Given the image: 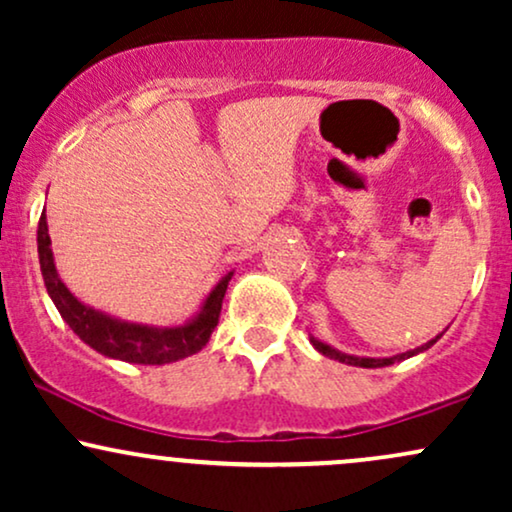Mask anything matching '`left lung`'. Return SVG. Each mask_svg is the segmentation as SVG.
Segmentation results:
<instances>
[{
	"label": "left lung",
	"instance_id": "left-lung-1",
	"mask_svg": "<svg viewBox=\"0 0 512 512\" xmlns=\"http://www.w3.org/2000/svg\"><path fill=\"white\" fill-rule=\"evenodd\" d=\"M443 337V332L438 334L436 339H431V342L416 346V349L411 351H404V354H397V356H390V358H366V356H351V354H344V351H337L334 346L320 342V339L310 337V344L315 346L317 351H320L322 356L332 358V361H339V363H346V366H358V368H385V366H392V363H399V361H407V358L416 356V354H424L426 349H431L433 344L438 342V339Z\"/></svg>",
	"mask_w": 512,
	"mask_h": 512
}]
</instances>
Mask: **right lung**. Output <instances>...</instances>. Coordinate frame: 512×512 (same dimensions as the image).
<instances>
[{
	"label": "right lung",
	"mask_w": 512,
	"mask_h": 512,
	"mask_svg": "<svg viewBox=\"0 0 512 512\" xmlns=\"http://www.w3.org/2000/svg\"><path fill=\"white\" fill-rule=\"evenodd\" d=\"M50 245L52 240L48 233V219H45L43 209L38 223V257L45 289H48V296L55 303V308L60 310L62 320L72 327V332L81 342L96 349L98 354L125 363H139V366H166V363L182 361V358L202 351L214 327L219 325L221 303L233 272L221 276L219 284L207 293L197 313L182 325H142V322L120 320V317L81 303L57 274L55 255H52Z\"/></svg>",
	"instance_id": "right-lung-1"
}]
</instances>
